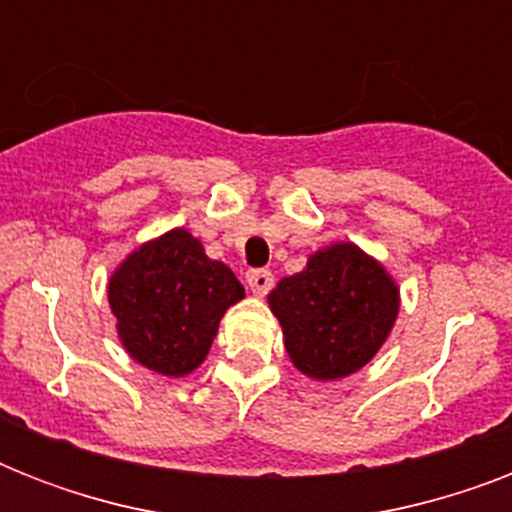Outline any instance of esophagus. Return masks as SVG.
<instances>
[{"label": "esophagus", "instance_id": "34e87169", "mask_svg": "<svg viewBox=\"0 0 512 512\" xmlns=\"http://www.w3.org/2000/svg\"><path fill=\"white\" fill-rule=\"evenodd\" d=\"M247 284H249V289H252V295H257V297L268 295V289L273 287V273L271 271H249Z\"/></svg>", "mask_w": 512, "mask_h": 512}]
</instances>
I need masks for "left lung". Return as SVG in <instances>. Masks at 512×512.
Wrapping results in <instances>:
<instances>
[{"label": "left lung", "instance_id": "left-lung-1", "mask_svg": "<svg viewBox=\"0 0 512 512\" xmlns=\"http://www.w3.org/2000/svg\"><path fill=\"white\" fill-rule=\"evenodd\" d=\"M398 305L396 279L353 241L316 249L268 295L289 361L319 382L364 369L393 332Z\"/></svg>", "mask_w": 512, "mask_h": 512}]
</instances>
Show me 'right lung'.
Listing matches in <instances>:
<instances>
[{
    "label": "right lung",
    "instance_id": "1",
    "mask_svg": "<svg viewBox=\"0 0 512 512\" xmlns=\"http://www.w3.org/2000/svg\"><path fill=\"white\" fill-rule=\"evenodd\" d=\"M239 300L241 281L228 265L207 257L185 228L143 241L108 279V305L122 348L162 377L199 369L220 319Z\"/></svg>",
    "mask_w": 512,
    "mask_h": 512
}]
</instances>
